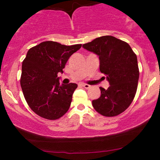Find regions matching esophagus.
Returning a JSON list of instances; mask_svg holds the SVG:
<instances>
[{
  "mask_svg": "<svg viewBox=\"0 0 160 160\" xmlns=\"http://www.w3.org/2000/svg\"><path fill=\"white\" fill-rule=\"evenodd\" d=\"M81 85L83 86L84 88H86V89H89L90 88V85H89V84H86V83H82Z\"/></svg>",
  "mask_w": 160,
  "mask_h": 160,
  "instance_id": "esophagus-1",
  "label": "esophagus"
}]
</instances>
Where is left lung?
Wrapping results in <instances>:
<instances>
[{
	"label": "left lung",
	"instance_id": "8db88e82",
	"mask_svg": "<svg viewBox=\"0 0 160 160\" xmlns=\"http://www.w3.org/2000/svg\"><path fill=\"white\" fill-rule=\"evenodd\" d=\"M82 47L99 56L100 71L110 86L100 87L101 96L92 101L94 109L104 117H115L132 102L138 88L139 69L137 56L126 42L113 36H102Z\"/></svg>",
	"mask_w": 160,
	"mask_h": 160
}]
</instances>
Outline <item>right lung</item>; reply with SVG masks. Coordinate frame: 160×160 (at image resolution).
Listing matches in <instances>:
<instances>
[{"mask_svg": "<svg viewBox=\"0 0 160 160\" xmlns=\"http://www.w3.org/2000/svg\"><path fill=\"white\" fill-rule=\"evenodd\" d=\"M81 47L44 41L28 51L20 84L28 104L36 114L55 120L68 111L78 85L61 84L58 74L63 73L70 56Z\"/></svg>", "mask_w": 160, "mask_h": 160, "instance_id": "right-lung-1", "label": "right lung"}]
</instances>
